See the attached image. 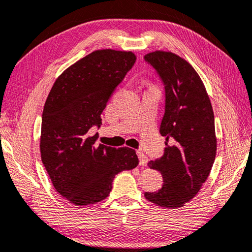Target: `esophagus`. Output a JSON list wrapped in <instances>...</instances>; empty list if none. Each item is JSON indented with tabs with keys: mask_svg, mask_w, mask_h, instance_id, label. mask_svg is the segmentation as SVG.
Here are the masks:
<instances>
[{
	"mask_svg": "<svg viewBox=\"0 0 252 252\" xmlns=\"http://www.w3.org/2000/svg\"><path fill=\"white\" fill-rule=\"evenodd\" d=\"M137 156H139V159H140V166L142 167H145L147 165V157L143 154V153L141 151L137 152Z\"/></svg>",
	"mask_w": 252,
	"mask_h": 252,
	"instance_id": "34e87169",
	"label": "esophagus"
}]
</instances>
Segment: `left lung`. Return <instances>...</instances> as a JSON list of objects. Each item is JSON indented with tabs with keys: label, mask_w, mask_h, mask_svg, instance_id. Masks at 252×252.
Wrapping results in <instances>:
<instances>
[{
	"label": "left lung",
	"mask_w": 252,
	"mask_h": 252,
	"mask_svg": "<svg viewBox=\"0 0 252 252\" xmlns=\"http://www.w3.org/2000/svg\"><path fill=\"white\" fill-rule=\"evenodd\" d=\"M165 86V113L159 132L164 155L149 167L160 171L164 185L145 198L161 208H181L208 179L216 155L214 113L199 74L177 54L154 51L144 57ZM171 138L174 144L169 146Z\"/></svg>",
	"instance_id": "left-lung-1"
}]
</instances>
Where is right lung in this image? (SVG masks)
<instances>
[{
	"label": "right lung",
	"mask_w": 252,
	"mask_h": 252,
	"mask_svg": "<svg viewBox=\"0 0 252 252\" xmlns=\"http://www.w3.org/2000/svg\"><path fill=\"white\" fill-rule=\"evenodd\" d=\"M135 54L112 49L94 51L67 67L54 82L44 103L40 154L52 185L75 205L106 199L112 180L139 165L134 150L97 144L93 126L111 94L134 65Z\"/></svg>",
	"instance_id": "add662e5"
}]
</instances>
